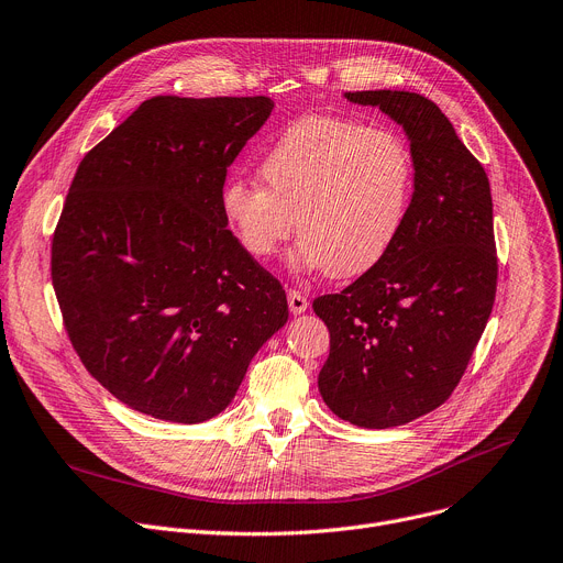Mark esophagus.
<instances>
[{"mask_svg": "<svg viewBox=\"0 0 563 563\" xmlns=\"http://www.w3.org/2000/svg\"><path fill=\"white\" fill-rule=\"evenodd\" d=\"M287 302H289V312H291V314H302L305 310L310 308L308 296H305V294L298 291V289H289V291H287Z\"/></svg>", "mask_w": 563, "mask_h": 563, "instance_id": "1", "label": "esophagus"}]
</instances>
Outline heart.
<instances>
[{"instance_id":"1","label":"heart","mask_w":563,"mask_h":563,"mask_svg":"<svg viewBox=\"0 0 563 563\" xmlns=\"http://www.w3.org/2000/svg\"><path fill=\"white\" fill-rule=\"evenodd\" d=\"M261 184L229 179L222 213L253 258H269L291 235L294 263L352 278L377 265L397 240L411 203L416 162L388 128L341 117L287 125L258 164Z\"/></svg>"}]
</instances>
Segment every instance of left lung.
I'll list each match as a JSON object with an SVG mask.
<instances>
[{"mask_svg": "<svg viewBox=\"0 0 563 563\" xmlns=\"http://www.w3.org/2000/svg\"><path fill=\"white\" fill-rule=\"evenodd\" d=\"M343 96L404 128L416 184L384 258L312 305L330 330L319 390L341 420L390 429L449 399L487 325L498 276L492 192L433 100L390 89Z\"/></svg>", "mask_w": 563, "mask_h": 563, "instance_id": "obj_1", "label": "left lung"}]
</instances>
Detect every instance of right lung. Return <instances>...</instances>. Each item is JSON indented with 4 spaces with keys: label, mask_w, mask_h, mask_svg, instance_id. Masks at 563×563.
<instances>
[{
    "label": "right lung",
    "mask_w": 563,
    "mask_h": 563,
    "mask_svg": "<svg viewBox=\"0 0 563 563\" xmlns=\"http://www.w3.org/2000/svg\"><path fill=\"white\" fill-rule=\"evenodd\" d=\"M267 96H155L80 162L51 244L65 328L91 377L139 413H222L289 317L283 285L227 229V168Z\"/></svg>",
    "instance_id": "obj_1"
}]
</instances>
